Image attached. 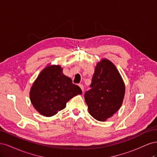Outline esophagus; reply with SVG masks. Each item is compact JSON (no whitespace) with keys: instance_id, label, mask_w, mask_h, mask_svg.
Segmentation results:
<instances>
[{"instance_id":"1","label":"esophagus","mask_w":157,"mask_h":157,"mask_svg":"<svg viewBox=\"0 0 157 157\" xmlns=\"http://www.w3.org/2000/svg\"><path fill=\"white\" fill-rule=\"evenodd\" d=\"M79 87H80V88L82 89V91L83 92V90H84V87H83V85L82 84H79Z\"/></svg>"}]
</instances>
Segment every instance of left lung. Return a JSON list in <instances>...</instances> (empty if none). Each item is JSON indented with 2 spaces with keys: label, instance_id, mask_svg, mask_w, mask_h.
<instances>
[{
  "label": "left lung",
  "instance_id": "obj_1",
  "mask_svg": "<svg viewBox=\"0 0 157 157\" xmlns=\"http://www.w3.org/2000/svg\"><path fill=\"white\" fill-rule=\"evenodd\" d=\"M90 89L85 93L89 112L95 119L105 121L122 105L125 85L115 66L104 59L95 67Z\"/></svg>",
  "mask_w": 157,
  "mask_h": 157
}]
</instances>
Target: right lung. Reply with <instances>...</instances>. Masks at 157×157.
<instances>
[{
    "label": "right lung",
    "mask_w": 157,
    "mask_h": 157,
    "mask_svg": "<svg viewBox=\"0 0 157 157\" xmlns=\"http://www.w3.org/2000/svg\"><path fill=\"white\" fill-rule=\"evenodd\" d=\"M82 90L63 73L59 65L48 66L40 73L31 89L34 108L45 117H52L65 108L67 102Z\"/></svg>",
    "instance_id": "1"
}]
</instances>
